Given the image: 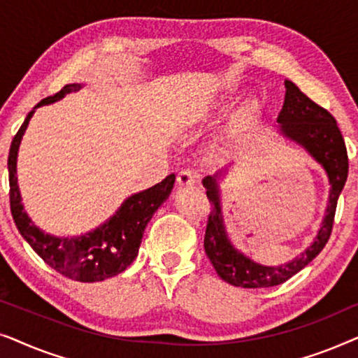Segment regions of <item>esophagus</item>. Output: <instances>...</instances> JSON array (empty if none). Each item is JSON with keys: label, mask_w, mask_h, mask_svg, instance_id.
Instances as JSON below:
<instances>
[{"label": "esophagus", "mask_w": 358, "mask_h": 358, "mask_svg": "<svg viewBox=\"0 0 358 358\" xmlns=\"http://www.w3.org/2000/svg\"><path fill=\"white\" fill-rule=\"evenodd\" d=\"M195 178H197V176L194 174V171L182 169L178 174V184L179 185H192V184H195Z\"/></svg>", "instance_id": "esophagus-1"}]
</instances>
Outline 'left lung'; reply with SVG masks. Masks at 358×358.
Listing matches in <instances>:
<instances>
[{
  "mask_svg": "<svg viewBox=\"0 0 358 358\" xmlns=\"http://www.w3.org/2000/svg\"><path fill=\"white\" fill-rule=\"evenodd\" d=\"M285 87V102L277 119L280 124L278 129L287 138L301 145L324 168L331 184L329 202H327L326 215L315 241L300 256L277 267L262 266L239 252L229 241L223 222L222 203H220L218 176H213V178L207 176L202 182L207 189V197L212 203V208H210L207 228H205L203 248L218 275L234 287H275L305 268L322 251L331 236L337 199L344 189L347 173H349L345 141L342 138L334 117L324 107L317 106L306 94H303L292 81L287 80Z\"/></svg>",
  "mask_w": 358,
  "mask_h": 358,
  "instance_id": "obj_1",
  "label": "left lung"
}]
</instances>
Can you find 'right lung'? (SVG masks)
I'll return each instance as SVG.
<instances>
[{
    "label": "right lung",
    "instance_id": "add662e5",
    "mask_svg": "<svg viewBox=\"0 0 358 358\" xmlns=\"http://www.w3.org/2000/svg\"><path fill=\"white\" fill-rule=\"evenodd\" d=\"M81 87L83 85H78V83L66 85L57 94L42 99L34 109L60 101L68 92L80 91ZM34 112L36 110L29 112L21 129L14 135L8 156L9 202H11V213L19 233L43 259V262L71 280L101 282L124 272L135 261L146 224L159 205L168 199L173 190L176 176H166L153 187L131 195L122 203L114 217H110L94 231L73 238H57L43 233L32 223L24 210L16 173L19 145Z\"/></svg>",
    "mask_w": 358,
    "mask_h": 358
}]
</instances>
